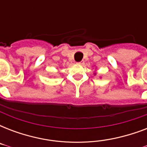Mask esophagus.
<instances>
[{
    "mask_svg": "<svg viewBox=\"0 0 147 147\" xmlns=\"http://www.w3.org/2000/svg\"><path fill=\"white\" fill-rule=\"evenodd\" d=\"M77 64H78V65H84V61H81V62H77Z\"/></svg>",
    "mask_w": 147,
    "mask_h": 147,
    "instance_id": "34e87169",
    "label": "esophagus"
}]
</instances>
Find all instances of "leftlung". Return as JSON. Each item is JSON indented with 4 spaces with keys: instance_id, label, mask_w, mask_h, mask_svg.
I'll return each mask as SVG.
<instances>
[{
    "instance_id": "left-lung-1",
    "label": "left lung",
    "mask_w": 147,
    "mask_h": 147,
    "mask_svg": "<svg viewBox=\"0 0 147 147\" xmlns=\"http://www.w3.org/2000/svg\"><path fill=\"white\" fill-rule=\"evenodd\" d=\"M94 75H96V73H94Z\"/></svg>"
}]
</instances>
